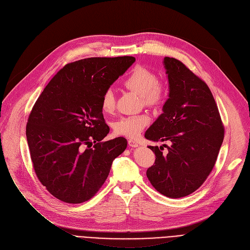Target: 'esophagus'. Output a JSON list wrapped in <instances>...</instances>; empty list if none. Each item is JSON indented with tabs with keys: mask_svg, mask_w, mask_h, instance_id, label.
I'll use <instances>...</instances> for the list:
<instances>
[{
	"mask_svg": "<svg viewBox=\"0 0 250 250\" xmlns=\"http://www.w3.org/2000/svg\"><path fill=\"white\" fill-rule=\"evenodd\" d=\"M128 146L132 148H137V147H139V144L134 140H128Z\"/></svg>",
	"mask_w": 250,
	"mask_h": 250,
	"instance_id": "34e87169",
	"label": "esophagus"
}]
</instances>
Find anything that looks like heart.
Listing matches in <instances>:
<instances>
[{"mask_svg": "<svg viewBox=\"0 0 250 250\" xmlns=\"http://www.w3.org/2000/svg\"><path fill=\"white\" fill-rule=\"evenodd\" d=\"M157 76L150 70L143 67H136L125 79L124 86L140 95L149 106H158L165 98V87L160 84ZM101 109L104 113L110 114L115 109V99L111 90L105 91L101 98ZM150 122L147 114H138L133 116L123 117L117 121L114 125L116 135L127 137L130 139L137 138L142 130L145 128Z\"/></svg>", "mask_w": 250, "mask_h": 250, "instance_id": "heart-1", "label": "heart"}]
</instances>
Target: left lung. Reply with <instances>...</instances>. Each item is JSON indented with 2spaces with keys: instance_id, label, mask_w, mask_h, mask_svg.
<instances>
[{
  "instance_id": "8db88e82",
  "label": "left lung",
  "mask_w": 250,
  "mask_h": 250,
  "mask_svg": "<svg viewBox=\"0 0 250 250\" xmlns=\"http://www.w3.org/2000/svg\"><path fill=\"white\" fill-rule=\"evenodd\" d=\"M163 64L168 98L145 138L168 142L170 146L167 155L162 146H149L156 159L147 177L160 193L178 199L198 189L212 171L224 127L208 85L176 59L165 57Z\"/></svg>"
}]
</instances>
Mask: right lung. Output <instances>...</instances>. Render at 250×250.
<instances>
[{
  "label": "right lung",
  "instance_id": "add662e5",
  "mask_svg": "<svg viewBox=\"0 0 250 250\" xmlns=\"http://www.w3.org/2000/svg\"><path fill=\"white\" fill-rule=\"evenodd\" d=\"M135 61L89 58L68 63L35 102L26 138L38 179L57 199L69 204L90 200L125 150V138L101 142L109 133L101 98Z\"/></svg>",
  "mask_w": 250,
  "mask_h": 250
}]
</instances>
